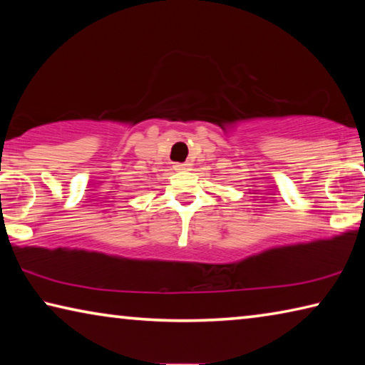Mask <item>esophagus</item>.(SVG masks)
<instances>
[{
    "label": "esophagus",
    "mask_w": 365,
    "mask_h": 365,
    "mask_svg": "<svg viewBox=\"0 0 365 365\" xmlns=\"http://www.w3.org/2000/svg\"><path fill=\"white\" fill-rule=\"evenodd\" d=\"M188 168H190L188 163H177V164L174 165L175 170H188Z\"/></svg>",
    "instance_id": "obj_1"
}]
</instances>
